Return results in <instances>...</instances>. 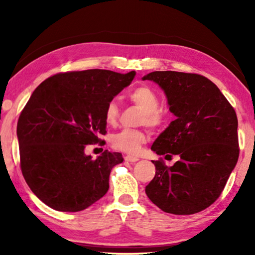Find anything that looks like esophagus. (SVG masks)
Masks as SVG:
<instances>
[{
	"label": "esophagus",
	"instance_id": "1",
	"mask_svg": "<svg viewBox=\"0 0 255 255\" xmlns=\"http://www.w3.org/2000/svg\"><path fill=\"white\" fill-rule=\"evenodd\" d=\"M138 159L139 158L136 156H131V155H127V156H125V161H127V162H137Z\"/></svg>",
	"mask_w": 255,
	"mask_h": 255
}]
</instances>
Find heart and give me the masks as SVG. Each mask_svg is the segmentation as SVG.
<instances>
[{"instance_id": "1", "label": "heart", "mask_w": 255, "mask_h": 255, "mask_svg": "<svg viewBox=\"0 0 255 255\" xmlns=\"http://www.w3.org/2000/svg\"><path fill=\"white\" fill-rule=\"evenodd\" d=\"M130 100L144 112L141 123L149 127H157L163 123V117L158 111L159 99L157 94L148 86H139L129 94ZM119 115L118 105L111 101L107 105L105 110V119L109 125L117 122ZM147 136L141 130L124 129L112 137V145L116 149L128 154H137L141 148V145L146 143Z\"/></svg>"}]
</instances>
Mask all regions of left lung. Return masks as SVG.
I'll use <instances>...</instances> for the list:
<instances>
[{
    "label": "left lung",
    "mask_w": 255,
    "mask_h": 255,
    "mask_svg": "<svg viewBox=\"0 0 255 255\" xmlns=\"http://www.w3.org/2000/svg\"><path fill=\"white\" fill-rule=\"evenodd\" d=\"M141 80L153 81L163 90L175 116L150 149L180 156L170 167L162 159L153 161L156 172L146 185V195L165 213H199L221 196L239 159L235 110L202 75L156 71Z\"/></svg>",
    "instance_id": "left-lung-1"
}]
</instances>
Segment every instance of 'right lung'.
I'll return each mask as SVG.
<instances>
[{
  "instance_id": "add662e5",
  "label": "right lung",
  "mask_w": 255,
  "mask_h": 255,
  "mask_svg": "<svg viewBox=\"0 0 255 255\" xmlns=\"http://www.w3.org/2000/svg\"><path fill=\"white\" fill-rule=\"evenodd\" d=\"M136 72L59 73L34 90L21 112L16 136L29 188L50 208L81 211L106 195L122 153L105 150L92 159L85 146L106 135L105 110L131 83Z\"/></svg>"
}]
</instances>
